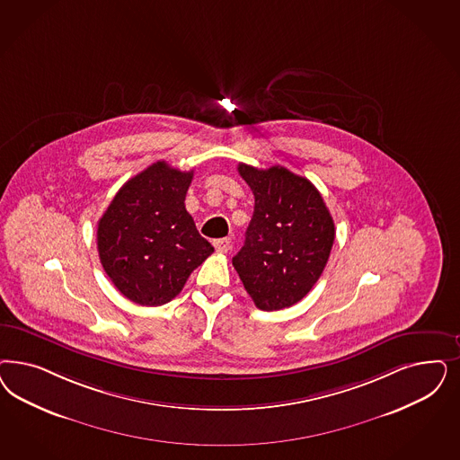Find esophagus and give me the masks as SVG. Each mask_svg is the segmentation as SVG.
Listing matches in <instances>:
<instances>
[{"label": "esophagus", "instance_id": "1", "mask_svg": "<svg viewBox=\"0 0 460 460\" xmlns=\"http://www.w3.org/2000/svg\"><path fill=\"white\" fill-rule=\"evenodd\" d=\"M213 245H215L217 252H230V249H232V240H230V238H218V240L213 242Z\"/></svg>", "mask_w": 460, "mask_h": 460}]
</instances>
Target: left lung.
I'll return each instance as SVG.
<instances>
[{"mask_svg":"<svg viewBox=\"0 0 460 460\" xmlns=\"http://www.w3.org/2000/svg\"><path fill=\"white\" fill-rule=\"evenodd\" d=\"M252 190V220L245 243L232 259L257 308L276 312L296 305L325 269L335 225L320 191L281 165L238 164Z\"/></svg>","mask_w":460,"mask_h":460,"instance_id":"8db88e82","label":"left lung"}]
</instances>
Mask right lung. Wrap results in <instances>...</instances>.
<instances>
[{
	"label": "right lung",
	"instance_id": "obj_1",
	"mask_svg": "<svg viewBox=\"0 0 460 460\" xmlns=\"http://www.w3.org/2000/svg\"><path fill=\"white\" fill-rule=\"evenodd\" d=\"M193 171L165 161L128 179L98 222V252L119 293L142 306L178 296L194 269L213 253L184 199Z\"/></svg>",
	"mask_w": 460,
	"mask_h": 460
}]
</instances>
